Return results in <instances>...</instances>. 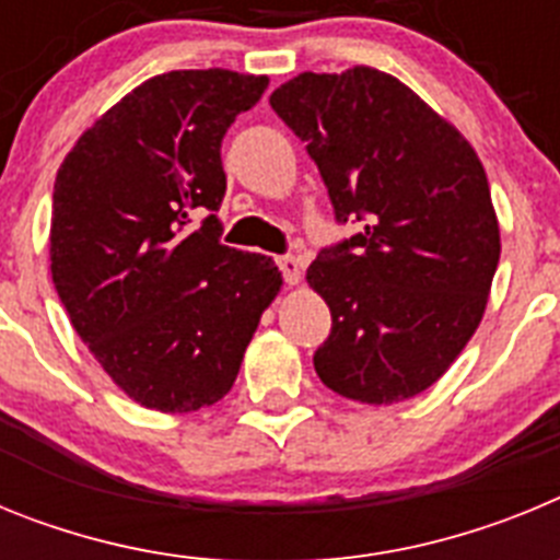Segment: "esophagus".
Instances as JSON below:
<instances>
[{
    "mask_svg": "<svg viewBox=\"0 0 560 560\" xmlns=\"http://www.w3.org/2000/svg\"><path fill=\"white\" fill-rule=\"evenodd\" d=\"M277 266H280V271H283L285 283L289 285L300 283V275H303V269H300V260H296L294 255H280L277 257Z\"/></svg>",
    "mask_w": 560,
    "mask_h": 560,
    "instance_id": "obj_1",
    "label": "esophagus"
}]
</instances>
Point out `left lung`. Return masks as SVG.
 <instances>
[{
	"label": "left lung",
	"mask_w": 560,
	"mask_h": 560,
	"mask_svg": "<svg viewBox=\"0 0 560 560\" xmlns=\"http://www.w3.org/2000/svg\"><path fill=\"white\" fill-rule=\"evenodd\" d=\"M269 103L319 167L336 221L361 224L308 266L334 323L314 353L316 375L375 407L423 393L474 336L497 275L482 162L378 69L303 72Z\"/></svg>",
	"instance_id": "8db88e82"
}]
</instances>
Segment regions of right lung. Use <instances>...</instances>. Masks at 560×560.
Returning a JSON list of instances; mask_svg holds the SVG:
<instances>
[{
    "label": "right lung",
    "instance_id": "obj_1",
    "mask_svg": "<svg viewBox=\"0 0 560 560\" xmlns=\"http://www.w3.org/2000/svg\"><path fill=\"white\" fill-rule=\"evenodd\" d=\"M266 86V75L230 69L156 75L83 131L58 167L52 283L114 384L156 412L224 398L283 285L271 257L221 244L215 219L221 140Z\"/></svg>",
    "mask_w": 560,
    "mask_h": 560
}]
</instances>
